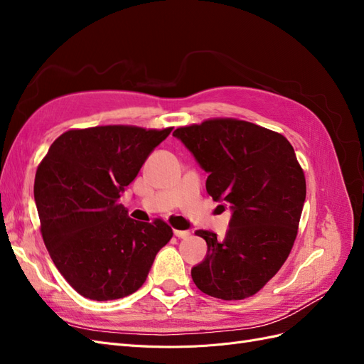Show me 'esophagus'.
I'll return each mask as SVG.
<instances>
[{
    "label": "esophagus",
    "mask_w": 364,
    "mask_h": 364,
    "mask_svg": "<svg viewBox=\"0 0 364 364\" xmlns=\"http://www.w3.org/2000/svg\"><path fill=\"white\" fill-rule=\"evenodd\" d=\"M173 232H174V235L178 237V238H186V237H190V232H188V230H179V229H174Z\"/></svg>",
    "instance_id": "obj_1"
}]
</instances>
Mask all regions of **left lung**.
<instances>
[{
  "label": "left lung",
  "instance_id": "left-lung-1",
  "mask_svg": "<svg viewBox=\"0 0 364 364\" xmlns=\"http://www.w3.org/2000/svg\"><path fill=\"white\" fill-rule=\"evenodd\" d=\"M173 135L208 173L213 200L232 209L223 240L213 230H196L208 252L191 269L193 281L217 299H246L290 255L306 194L304 170L287 138L249 121L211 118Z\"/></svg>",
  "mask_w": 364,
  "mask_h": 364
}]
</instances>
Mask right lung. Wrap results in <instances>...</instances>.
Wrapping results in <instances>:
<instances>
[{
	"label": "right lung",
	"instance_id": "add662e5",
	"mask_svg": "<svg viewBox=\"0 0 364 364\" xmlns=\"http://www.w3.org/2000/svg\"><path fill=\"white\" fill-rule=\"evenodd\" d=\"M171 129H71L39 164L35 202L43 243L62 277L83 297L114 301L135 293L173 237L164 220L136 222L118 203Z\"/></svg>",
	"mask_w": 364,
	"mask_h": 364
}]
</instances>
